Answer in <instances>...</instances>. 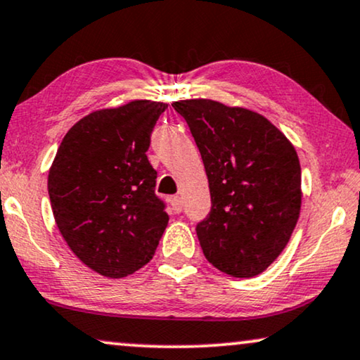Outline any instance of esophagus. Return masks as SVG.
<instances>
[{
    "label": "esophagus",
    "instance_id": "34e87169",
    "mask_svg": "<svg viewBox=\"0 0 360 360\" xmlns=\"http://www.w3.org/2000/svg\"><path fill=\"white\" fill-rule=\"evenodd\" d=\"M171 205H172V209H174V212H177V214L183 210V200H181L179 195H172Z\"/></svg>",
    "mask_w": 360,
    "mask_h": 360
}]
</instances>
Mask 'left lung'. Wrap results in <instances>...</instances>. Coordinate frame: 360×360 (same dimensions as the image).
I'll list each match as a JSON object with an SVG mask.
<instances>
[{"label":"left lung","mask_w":360,"mask_h":360,"mask_svg":"<svg viewBox=\"0 0 360 360\" xmlns=\"http://www.w3.org/2000/svg\"><path fill=\"white\" fill-rule=\"evenodd\" d=\"M198 145L212 207L195 232L209 263L236 278L265 271L290 242L301 210V166L263 115L209 98L172 103Z\"/></svg>","instance_id":"1"}]
</instances>
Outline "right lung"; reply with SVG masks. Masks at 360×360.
<instances>
[{
    "instance_id": "1",
    "label": "right lung",
    "mask_w": 360,
    "mask_h": 360,
    "mask_svg": "<svg viewBox=\"0 0 360 360\" xmlns=\"http://www.w3.org/2000/svg\"><path fill=\"white\" fill-rule=\"evenodd\" d=\"M167 103L133 100L79 120L47 177L60 236L84 265L123 278L155 255L169 215L155 194L150 136Z\"/></svg>"
}]
</instances>
